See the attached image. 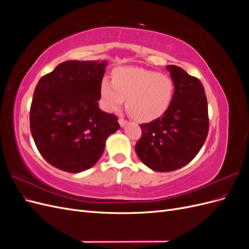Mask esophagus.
Returning a JSON list of instances; mask_svg holds the SVG:
<instances>
[{
    "mask_svg": "<svg viewBox=\"0 0 249 249\" xmlns=\"http://www.w3.org/2000/svg\"><path fill=\"white\" fill-rule=\"evenodd\" d=\"M118 123H119V124H120V126H122V127H124V126L127 124L126 120H125L124 118H123V117H120V118L118 119Z\"/></svg>",
    "mask_w": 249,
    "mask_h": 249,
    "instance_id": "obj_1",
    "label": "esophagus"
}]
</instances>
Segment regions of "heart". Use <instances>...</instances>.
I'll use <instances>...</instances> for the list:
<instances>
[{
	"mask_svg": "<svg viewBox=\"0 0 249 249\" xmlns=\"http://www.w3.org/2000/svg\"><path fill=\"white\" fill-rule=\"evenodd\" d=\"M173 95V82L166 74L140 67H120L113 80L104 77L101 96L105 108L117 111L126 100V109L139 122H152L163 115Z\"/></svg>",
	"mask_w": 249,
	"mask_h": 249,
	"instance_id": "heart-1",
	"label": "heart"
}]
</instances>
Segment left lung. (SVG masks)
Segmentation results:
<instances>
[{
  "instance_id": "1",
  "label": "left lung",
  "mask_w": 249,
  "mask_h": 249,
  "mask_svg": "<svg viewBox=\"0 0 249 249\" xmlns=\"http://www.w3.org/2000/svg\"><path fill=\"white\" fill-rule=\"evenodd\" d=\"M175 84L171 103L164 114L140 124L142 135L135 150L155 171L177 170L191 162L209 132L208 102L200 81L176 65H167Z\"/></svg>"
}]
</instances>
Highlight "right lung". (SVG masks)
<instances>
[{"label":"right lung","mask_w":249,"mask_h":249,"mask_svg":"<svg viewBox=\"0 0 249 249\" xmlns=\"http://www.w3.org/2000/svg\"><path fill=\"white\" fill-rule=\"evenodd\" d=\"M106 65L71 60L37 83L30 129L43 159L58 169L77 173L92 167L120 127L116 115L99 108Z\"/></svg>","instance_id":"right-lung-1"}]
</instances>
